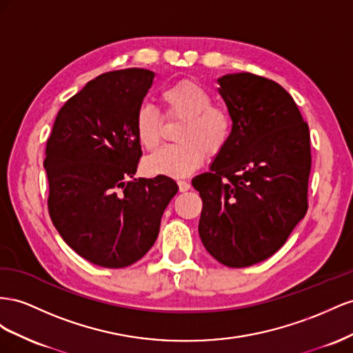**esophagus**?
<instances>
[{"label": "esophagus", "mask_w": 353, "mask_h": 353, "mask_svg": "<svg viewBox=\"0 0 353 353\" xmlns=\"http://www.w3.org/2000/svg\"><path fill=\"white\" fill-rule=\"evenodd\" d=\"M177 185H179L180 192H186V190H189V189H190V183H189V182H186V180H179Z\"/></svg>", "instance_id": "1"}]
</instances>
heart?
I'll use <instances>...</instances> for the list:
<instances>
[{
    "mask_svg": "<svg viewBox=\"0 0 353 353\" xmlns=\"http://www.w3.org/2000/svg\"><path fill=\"white\" fill-rule=\"evenodd\" d=\"M167 114L185 119L177 134L179 145L165 146L145 159L150 176L185 177L203 165L205 154L217 155L232 134V117L226 108L213 105V96L198 83L183 79L167 87L161 94ZM134 130L139 143L155 149L163 136V119L150 105L137 109Z\"/></svg>",
    "mask_w": 353,
    "mask_h": 353,
    "instance_id": "1",
    "label": "heart"
}]
</instances>
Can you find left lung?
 Returning <instances> with one entry per match:
<instances>
[{
	"instance_id": "obj_1",
	"label": "left lung",
	"mask_w": 353,
	"mask_h": 353,
	"mask_svg": "<svg viewBox=\"0 0 353 353\" xmlns=\"http://www.w3.org/2000/svg\"><path fill=\"white\" fill-rule=\"evenodd\" d=\"M217 83L232 134L192 180L203 199L198 232L221 265L247 268L276 253L306 214L310 134L278 83L250 72Z\"/></svg>"
}]
</instances>
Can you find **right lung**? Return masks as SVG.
Segmentation results:
<instances>
[{"label": "right lung", "mask_w": 353, "mask_h": 353, "mask_svg": "<svg viewBox=\"0 0 353 353\" xmlns=\"http://www.w3.org/2000/svg\"><path fill=\"white\" fill-rule=\"evenodd\" d=\"M154 77L140 68L99 75L59 110L47 140L50 217L75 253L102 268L148 253L179 190L167 176L129 180L142 157L134 119Z\"/></svg>", "instance_id": "right-lung-1"}]
</instances>
